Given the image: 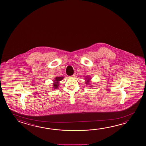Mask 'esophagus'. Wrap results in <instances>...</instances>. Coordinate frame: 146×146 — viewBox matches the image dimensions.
I'll return each mask as SVG.
<instances>
[{
  "label": "esophagus",
  "mask_w": 146,
  "mask_h": 146,
  "mask_svg": "<svg viewBox=\"0 0 146 146\" xmlns=\"http://www.w3.org/2000/svg\"><path fill=\"white\" fill-rule=\"evenodd\" d=\"M75 77H76V74H73V75H72V76H71V78H75Z\"/></svg>",
  "instance_id": "34e87169"
}]
</instances>
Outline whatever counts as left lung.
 Here are the masks:
<instances>
[{
	"mask_svg": "<svg viewBox=\"0 0 146 146\" xmlns=\"http://www.w3.org/2000/svg\"><path fill=\"white\" fill-rule=\"evenodd\" d=\"M85 80H86V84H87V85H89L90 84H91V77H90V76H87L85 78ZM90 87H94V86H90Z\"/></svg>",
	"mask_w": 146,
	"mask_h": 146,
	"instance_id": "1",
	"label": "left lung"
}]
</instances>
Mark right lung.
<instances>
[{"label":"right lung","mask_w":146,"mask_h":146,"mask_svg":"<svg viewBox=\"0 0 146 146\" xmlns=\"http://www.w3.org/2000/svg\"><path fill=\"white\" fill-rule=\"evenodd\" d=\"M64 78V77H55L54 80H53V88L54 89H57L58 88L59 84H60V81L62 80Z\"/></svg>","instance_id":"right-lung-1"}]
</instances>
